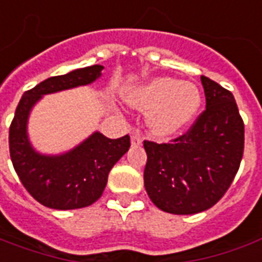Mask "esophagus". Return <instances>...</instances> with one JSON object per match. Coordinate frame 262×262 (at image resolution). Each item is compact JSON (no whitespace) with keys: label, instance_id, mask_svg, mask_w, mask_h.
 I'll return each mask as SVG.
<instances>
[{"label":"esophagus","instance_id":"esophagus-1","mask_svg":"<svg viewBox=\"0 0 262 262\" xmlns=\"http://www.w3.org/2000/svg\"><path fill=\"white\" fill-rule=\"evenodd\" d=\"M131 145L133 146H140L142 145V138L138 133H133L131 135Z\"/></svg>","mask_w":262,"mask_h":262}]
</instances>
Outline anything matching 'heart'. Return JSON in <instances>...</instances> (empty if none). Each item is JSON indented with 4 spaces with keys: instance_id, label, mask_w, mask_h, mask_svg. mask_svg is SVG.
Segmentation results:
<instances>
[{
    "instance_id": "1",
    "label": "heart",
    "mask_w": 262,
    "mask_h": 262,
    "mask_svg": "<svg viewBox=\"0 0 262 262\" xmlns=\"http://www.w3.org/2000/svg\"><path fill=\"white\" fill-rule=\"evenodd\" d=\"M127 100L135 108L149 111L148 127L158 137H169L186 127L202 101L193 83L173 77H154L129 93Z\"/></svg>"
}]
</instances>
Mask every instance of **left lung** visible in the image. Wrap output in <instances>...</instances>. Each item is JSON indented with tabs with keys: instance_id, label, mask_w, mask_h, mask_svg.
<instances>
[{
	"instance_id": "left-lung-1",
	"label": "left lung",
	"mask_w": 262,
	"mask_h": 262,
	"mask_svg": "<svg viewBox=\"0 0 262 262\" xmlns=\"http://www.w3.org/2000/svg\"><path fill=\"white\" fill-rule=\"evenodd\" d=\"M206 110L170 144L144 141V185L152 203L172 214H194L223 198L240 168L244 122L234 96L200 77Z\"/></svg>"
}]
</instances>
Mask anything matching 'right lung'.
<instances>
[{
	"label": "right lung",
	"instance_id": "right-lung-1",
	"mask_svg": "<svg viewBox=\"0 0 262 262\" xmlns=\"http://www.w3.org/2000/svg\"><path fill=\"white\" fill-rule=\"evenodd\" d=\"M103 69L93 64L49 77L24 93L16 107L9 127L11 161L25 189L46 207L72 210L93 205L104 192L111 168L129 149L128 135L110 140L96 131L70 151L45 155L33 148L28 137L29 114L40 98L90 84L101 76Z\"/></svg>",
	"mask_w": 262,
	"mask_h": 262
}]
</instances>
